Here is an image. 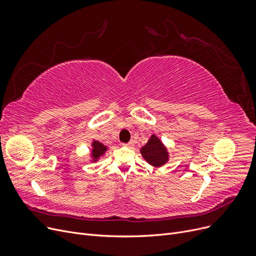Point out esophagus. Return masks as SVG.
<instances>
[{
	"mask_svg": "<svg viewBox=\"0 0 256 256\" xmlns=\"http://www.w3.org/2000/svg\"><path fill=\"white\" fill-rule=\"evenodd\" d=\"M124 145H125V146H127V147H130V148H132V147L134 146V142H132V141H131V142H129V143H126V144H124Z\"/></svg>",
	"mask_w": 256,
	"mask_h": 256,
	"instance_id": "34e87169",
	"label": "esophagus"
}]
</instances>
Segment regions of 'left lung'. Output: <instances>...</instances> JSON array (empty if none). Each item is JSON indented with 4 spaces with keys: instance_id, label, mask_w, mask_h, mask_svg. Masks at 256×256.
I'll return each mask as SVG.
<instances>
[{
    "instance_id": "1",
    "label": "left lung",
    "mask_w": 256,
    "mask_h": 256,
    "mask_svg": "<svg viewBox=\"0 0 256 256\" xmlns=\"http://www.w3.org/2000/svg\"><path fill=\"white\" fill-rule=\"evenodd\" d=\"M141 154L147 164L154 168H160L168 161L170 154L166 145L156 134H152L147 143L141 147Z\"/></svg>"
}]
</instances>
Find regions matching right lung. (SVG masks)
<instances>
[{"instance_id":"add662e5","label":"right lung","mask_w":256,"mask_h":256,"mask_svg":"<svg viewBox=\"0 0 256 256\" xmlns=\"http://www.w3.org/2000/svg\"><path fill=\"white\" fill-rule=\"evenodd\" d=\"M108 150V147L104 145L102 142L94 140L92 142V150H90V162H97L102 158L106 152Z\"/></svg>"}]
</instances>
